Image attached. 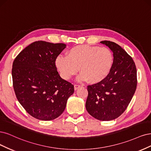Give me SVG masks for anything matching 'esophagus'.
Wrapping results in <instances>:
<instances>
[{"label":"esophagus","mask_w":151,"mask_h":151,"mask_svg":"<svg viewBox=\"0 0 151 151\" xmlns=\"http://www.w3.org/2000/svg\"><path fill=\"white\" fill-rule=\"evenodd\" d=\"M81 86V85H78V84L75 85V90H76L78 88H80Z\"/></svg>","instance_id":"esophagus-1"}]
</instances>
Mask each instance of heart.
<instances>
[{"label": "heart", "mask_w": 151, "mask_h": 151, "mask_svg": "<svg viewBox=\"0 0 151 151\" xmlns=\"http://www.w3.org/2000/svg\"><path fill=\"white\" fill-rule=\"evenodd\" d=\"M114 55L106 47L76 46L68 51L66 56H59L56 65L63 79L68 80L79 70V81L88 80L91 83L104 80L112 68Z\"/></svg>", "instance_id": "1"}]
</instances>
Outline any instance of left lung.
Here are the masks:
<instances>
[{
	"mask_svg": "<svg viewBox=\"0 0 151 151\" xmlns=\"http://www.w3.org/2000/svg\"><path fill=\"white\" fill-rule=\"evenodd\" d=\"M100 42L112 51L113 66L104 80L87 86L86 109L94 118L109 121L122 114L132 100L137 85V69L132 58L117 44Z\"/></svg>",
	"mask_w": 151,
	"mask_h": 151,
	"instance_id": "8db88e82",
	"label": "left lung"
}]
</instances>
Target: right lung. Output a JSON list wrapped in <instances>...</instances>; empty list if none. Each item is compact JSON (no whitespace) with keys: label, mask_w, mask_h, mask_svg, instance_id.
Instances as JSON below:
<instances>
[{"label":"right lung","mask_w":151,"mask_h":151,"mask_svg":"<svg viewBox=\"0 0 151 151\" xmlns=\"http://www.w3.org/2000/svg\"><path fill=\"white\" fill-rule=\"evenodd\" d=\"M66 46L34 42L13 62L12 83L17 99L29 114L38 120L58 117L74 93V85L61 78L56 66V58Z\"/></svg>","instance_id":"obj_1"}]
</instances>
